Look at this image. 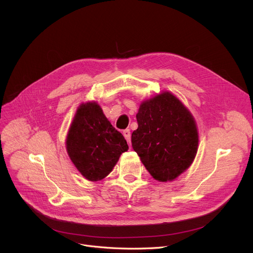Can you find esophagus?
I'll return each instance as SVG.
<instances>
[{"label":"esophagus","mask_w":253,"mask_h":253,"mask_svg":"<svg viewBox=\"0 0 253 253\" xmlns=\"http://www.w3.org/2000/svg\"><path fill=\"white\" fill-rule=\"evenodd\" d=\"M123 135H124V137L126 138V140H127L128 142H130L131 134H130V130H129V129H125V130L123 131Z\"/></svg>","instance_id":"34e87169"}]
</instances>
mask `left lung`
I'll use <instances>...</instances> for the list:
<instances>
[{"mask_svg": "<svg viewBox=\"0 0 253 253\" xmlns=\"http://www.w3.org/2000/svg\"><path fill=\"white\" fill-rule=\"evenodd\" d=\"M132 148L158 181H172L193 163L199 134L191 112L169 91L141 101Z\"/></svg>", "mask_w": 253, "mask_h": 253, "instance_id": "obj_1", "label": "left lung"}]
</instances>
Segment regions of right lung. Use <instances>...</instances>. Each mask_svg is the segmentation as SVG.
Instances as JSON below:
<instances>
[{
  "label": "right lung",
  "instance_id": "add662e5",
  "mask_svg": "<svg viewBox=\"0 0 253 253\" xmlns=\"http://www.w3.org/2000/svg\"><path fill=\"white\" fill-rule=\"evenodd\" d=\"M71 161L86 179L98 181L108 176L120 156L129 148L95 101L81 103L65 139Z\"/></svg>",
  "mask_w": 253,
  "mask_h": 253
}]
</instances>
